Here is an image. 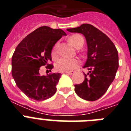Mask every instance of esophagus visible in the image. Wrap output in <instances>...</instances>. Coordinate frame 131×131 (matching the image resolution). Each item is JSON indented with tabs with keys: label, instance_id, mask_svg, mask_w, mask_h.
I'll return each mask as SVG.
<instances>
[{
	"label": "esophagus",
	"instance_id": "34e87169",
	"mask_svg": "<svg viewBox=\"0 0 131 131\" xmlns=\"http://www.w3.org/2000/svg\"><path fill=\"white\" fill-rule=\"evenodd\" d=\"M74 71H69V72H63V73H65V74H67V75H73V74H74Z\"/></svg>",
	"mask_w": 131,
	"mask_h": 131
}]
</instances>
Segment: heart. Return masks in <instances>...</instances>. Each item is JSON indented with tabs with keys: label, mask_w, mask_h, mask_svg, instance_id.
<instances>
[{
	"label": "heart",
	"mask_w": 131,
	"mask_h": 131,
	"mask_svg": "<svg viewBox=\"0 0 131 131\" xmlns=\"http://www.w3.org/2000/svg\"><path fill=\"white\" fill-rule=\"evenodd\" d=\"M70 43L77 48H80L83 45L84 40L79 34H74L69 39ZM57 54V44L54 46L52 51L53 56ZM79 65V61L76 58H62L56 62V69L60 72H69L76 69Z\"/></svg>",
	"instance_id": "heart-1"
}]
</instances>
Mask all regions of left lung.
Segmentation results:
<instances>
[{
	"instance_id": "left-lung-1",
	"label": "left lung",
	"mask_w": 131,
	"mask_h": 131,
	"mask_svg": "<svg viewBox=\"0 0 131 131\" xmlns=\"http://www.w3.org/2000/svg\"><path fill=\"white\" fill-rule=\"evenodd\" d=\"M67 30L83 35L88 46V58L83 68L89 72L84 73L83 83L75 85V93L85 100H97L106 93L115 78L118 69L117 49L108 36L90 24L84 23Z\"/></svg>"
}]
</instances>
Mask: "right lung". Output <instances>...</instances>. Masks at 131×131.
Segmentation results:
<instances>
[{
	"instance_id": "add662e5",
	"label": "right lung",
	"mask_w": 131,
	"mask_h": 131,
	"mask_svg": "<svg viewBox=\"0 0 131 131\" xmlns=\"http://www.w3.org/2000/svg\"><path fill=\"white\" fill-rule=\"evenodd\" d=\"M66 33L60 29L42 26L27 35L17 46L12 57V75L16 85L29 98L45 100L56 91L60 73L41 76L40 68L52 69L51 52L56 41Z\"/></svg>"
}]
</instances>
